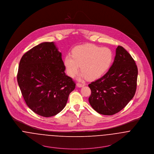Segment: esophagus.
Segmentation results:
<instances>
[{"mask_svg": "<svg viewBox=\"0 0 154 154\" xmlns=\"http://www.w3.org/2000/svg\"><path fill=\"white\" fill-rule=\"evenodd\" d=\"M85 85V84H82V83H77V86L78 87H84Z\"/></svg>", "mask_w": 154, "mask_h": 154, "instance_id": "esophagus-1", "label": "esophagus"}]
</instances>
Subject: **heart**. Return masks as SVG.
<instances>
[{"mask_svg": "<svg viewBox=\"0 0 154 154\" xmlns=\"http://www.w3.org/2000/svg\"><path fill=\"white\" fill-rule=\"evenodd\" d=\"M113 54L108 48L92 44L78 46L72 51V56L67 54L64 59L66 72L73 77L82 71L80 77L95 80L106 72L112 62Z\"/></svg>", "mask_w": 154, "mask_h": 154, "instance_id": "1", "label": "heart"}]
</instances>
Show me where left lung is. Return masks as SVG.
Segmentation results:
<instances>
[{"mask_svg":"<svg viewBox=\"0 0 154 154\" xmlns=\"http://www.w3.org/2000/svg\"><path fill=\"white\" fill-rule=\"evenodd\" d=\"M138 69L134 60L121 46L116 49L112 66L103 77L88 85L91 106L104 115H113L124 108L136 93Z\"/></svg>","mask_w":154,"mask_h":154,"instance_id":"obj_1","label":"left lung"}]
</instances>
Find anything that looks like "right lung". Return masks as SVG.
<instances>
[{
	"label": "right lung",
	"instance_id": "obj_1",
	"mask_svg": "<svg viewBox=\"0 0 154 154\" xmlns=\"http://www.w3.org/2000/svg\"><path fill=\"white\" fill-rule=\"evenodd\" d=\"M62 54L54 42H42L24 54L17 82L28 106L36 114L51 117L65 107L75 84L66 75Z\"/></svg>",
	"mask_w": 154,
	"mask_h": 154
}]
</instances>
